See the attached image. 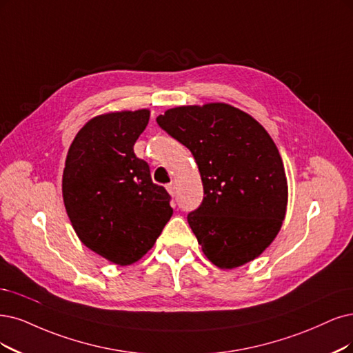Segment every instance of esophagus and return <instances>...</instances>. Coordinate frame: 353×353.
<instances>
[{"label": "esophagus", "mask_w": 353, "mask_h": 353, "mask_svg": "<svg viewBox=\"0 0 353 353\" xmlns=\"http://www.w3.org/2000/svg\"><path fill=\"white\" fill-rule=\"evenodd\" d=\"M165 189H167V192L172 194V196H174V193H176V186H174V183H168L167 186H165Z\"/></svg>", "instance_id": "34e87169"}]
</instances>
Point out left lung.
I'll use <instances>...</instances> for the list:
<instances>
[{"mask_svg": "<svg viewBox=\"0 0 353 353\" xmlns=\"http://www.w3.org/2000/svg\"><path fill=\"white\" fill-rule=\"evenodd\" d=\"M157 123L196 160L205 196L188 223L205 256L234 269L262 254L288 203L283 163L266 129L225 103L168 109Z\"/></svg>", "mask_w": 353, "mask_h": 353, "instance_id": "8db88e82", "label": "left lung"}]
</instances>
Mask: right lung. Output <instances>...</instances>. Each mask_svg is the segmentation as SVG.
Segmentation results:
<instances>
[{
    "label": "right lung",
    "mask_w": 353,
    "mask_h": 353,
    "mask_svg": "<svg viewBox=\"0 0 353 353\" xmlns=\"http://www.w3.org/2000/svg\"><path fill=\"white\" fill-rule=\"evenodd\" d=\"M148 121V109L93 117L78 130L63 168L62 198L78 239L119 266L147 254L173 215L170 194L134 152Z\"/></svg>",
    "instance_id": "1"
}]
</instances>
